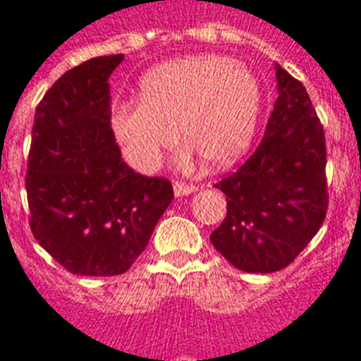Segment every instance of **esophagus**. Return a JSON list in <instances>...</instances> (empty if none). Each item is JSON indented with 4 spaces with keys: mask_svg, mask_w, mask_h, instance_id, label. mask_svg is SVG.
Here are the masks:
<instances>
[{
    "mask_svg": "<svg viewBox=\"0 0 361 361\" xmlns=\"http://www.w3.org/2000/svg\"><path fill=\"white\" fill-rule=\"evenodd\" d=\"M197 189H198V187L187 185V183H181V181H176V183H174V195H176V197H187V195H191V192H195Z\"/></svg>",
    "mask_w": 361,
    "mask_h": 361,
    "instance_id": "34e87169",
    "label": "esophagus"
}]
</instances>
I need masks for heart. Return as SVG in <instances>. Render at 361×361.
Returning a JSON list of instances; mask_svg holds the SVG:
<instances>
[{
    "label": "heart",
    "mask_w": 361,
    "mask_h": 361,
    "mask_svg": "<svg viewBox=\"0 0 361 361\" xmlns=\"http://www.w3.org/2000/svg\"><path fill=\"white\" fill-rule=\"evenodd\" d=\"M260 90L245 65L223 56H189L161 63L140 82V101L118 103L110 127L123 159L138 172L157 166L181 142L212 169L245 152L257 129Z\"/></svg>",
    "instance_id": "obj_1"
}]
</instances>
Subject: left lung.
<instances>
[{
    "mask_svg": "<svg viewBox=\"0 0 361 361\" xmlns=\"http://www.w3.org/2000/svg\"><path fill=\"white\" fill-rule=\"evenodd\" d=\"M277 93L257 152L217 183L226 217L212 243L234 268L271 274L286 268L324 223L326 140L300 80L275 63Z\"/></svg>",
    "mask_w": 361,
    "mask_h": 361,
    "instance_id": "left-lung-1",
    "label": "left lung"
}]
</instances>
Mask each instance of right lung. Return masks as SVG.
<instances>
[{
  "label": "right lung",
  "instance_id": "obj_1",
  "mask_svg": "<svg viewBox=\"0 0 361 361\" xmlns=\"http://www.w3.org/2000/svg\"><path fill=\"white\" fill-rule=\"evenodd\" d=\"M123 54L67 71L35 110L25 191L35 240L76 275L125 274L174 198L164 178L136 174L110 127L112 71Z\"/></svg>",
  "mask_w": 361,
  "mask_h": 361
}]
</instances>
